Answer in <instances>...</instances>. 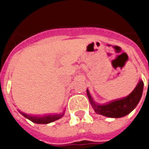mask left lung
<instances>
[{
  "mask_svg": "<svg viewBox=\"0 0 149 149\" xmlns=\"http://www.w3.org/2000/svg\"><path fill=\"white\" fill-rule=\"evenodd\" d=\"M143 81L139 80L131 94L123 98L113 100L103 104L96 103L88 89H86V93L89 102L96 113L109 118H121L130 113L137 106L143 95Z\"/></svg>",
  "mask_w": 149,
  "mask_h": 149,
  "instance_id": "8db88e82",
  "label": "left lung"
}]
</instances>
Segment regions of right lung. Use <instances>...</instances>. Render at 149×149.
I'll return each instance as SVG.
<instances>
[{
  "mask_svg": "<svg viewBox=\"0 0 149 149\" xmlns=\"http://www.w3.org/2000/svg\"><path fill=\"white\" fill-rule=\"evenodd\" d=\"M65 110H63V113H55V114H46L44 116L40 115H30V114L24 113L23 112H21L18 110V112L23 116L24 117L27 118V119L30 120L31 122L36 124H49L51 122H53L54 121L58 120L60 118L64 116Z\"/></svg>",
  "mask_w": 149,
  "mask_h": 149,
  "instance_id": "1",
  "label": "right lung"
}]
</instances>
